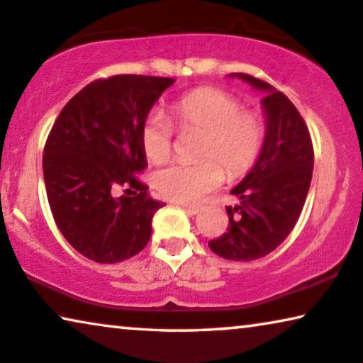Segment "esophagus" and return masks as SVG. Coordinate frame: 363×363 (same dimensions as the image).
Segmentation results:
<instances>
[{"instance_id": "1", "label": "esophagus", "mask_w": 363, "mask_h": 363, "mask_svg": "<svg viewBox=\"0 0 363 363\" xmlns=\"http://www.w3.org/2000/svg\"><path fill=\"white\" fill-rule=\"evenodd\" d=\"M181 207L189 213V216H197V213L201 212V207H199V206H189V203H181Z\"/></svg>"}]
</instances>
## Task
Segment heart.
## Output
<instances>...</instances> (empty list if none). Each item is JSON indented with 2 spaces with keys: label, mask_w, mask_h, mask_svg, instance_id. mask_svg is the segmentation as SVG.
I'll return each mask as SVG.
<instances>
[{
  "label": "heart",
  "mask_w": 363,
  "mask_h": 363,
  "mask_svg": "<svg viewBox=\"0 0 363 363\" xmlns=\"http://www.w3.org/2000/svg\"><path fill=\"white\" fill-rule=\"evenodd\" d=\"M172 118L181 131H199L197 157L192 164L172 162L152 174V186L169 201L194 203L220 186L227 177H240L255 164L264 140L263 120L232 95L216 89H197L171 105ZM140 143L152 162L171 155L172 128L162 116L151 113L140 128Z\"/></svg>",
  "instance_id": "heart-1"
}]
</instances>
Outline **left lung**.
I'll return each instance as SVG.
<instances>
[{"mask_svg": "<svg viewBox=\"0 0 363 363\" xmlns=\"http://www.w3.org/2000/svg\"><path fill=\"white\" fill-rule=\"evenodd\" d=\"M230 77L263 94L264 140L253 167L230 191L238 206L227 207V232L208 247L225 259L253 262L281 245L298 222L313 179L314 151L308 126L288 96L252 75Z\"/></svg>", "mask_w": 363, "mask_h": 363, "instance_id": "obj_1", "label": "left lung"}]
</instances>
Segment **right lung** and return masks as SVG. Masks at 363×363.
<instances>
[{
	"label": "right lung",
	"instance_id": "right-lung-1",
	"mask_svg": "<svg viewBox=\"0 0 363 363\" xmlns=\"http://www.w3.org/2000/svg\"><path fill=\"white\" fill-rule=\"evenodd\" d=\"M174 79L115 75L91 82L70 99L44 147L45 192L65 240L96 263L140 253L164 202L147 196L135 177L147 164L140 128ZM118 185L133 197H114ZM130 191V189H126Z\"/></svg>",
	"mask_w": 363,
	"mask_h": 363
}]
</instances>
